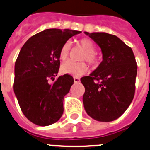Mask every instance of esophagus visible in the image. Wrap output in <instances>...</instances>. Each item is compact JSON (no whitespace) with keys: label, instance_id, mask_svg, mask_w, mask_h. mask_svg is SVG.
<instances>
[{"label":"esophagus","instance_id":"1","mask_svg":"<svg viewBox=\"0 0 150 150\" xmlns=\"http://www.w3.org/2000/svg\"><path fill=\"white\" fill-rule=\"evenodd\" d=\"M74 81H75V83L80 82V79H79V78H77V77H74Z\"/></svg>","mask_w":150,"mask_h":150}]
</instances>
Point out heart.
I'll use <instances>...</instances> for the list:
<instances>
[{
    "label": "heart",
    "instance_id": "1",
    "mask_svg": "<svg viewBox=\"0 0 150 150\" xmlns=\"http://www.w3.org/2000/svg\"><path fill=\"white\" fill-rule=\"evenodd\" d=\"M79 44L86 51L81 58V60L87 61L92 67H97L99 65V59L96 56L97 47L93 41L89 38H82L79 40ZM70 47L71 44L69 41H66L62 44L59 52V57L61 61H66L68 59L69 56ZM60 70L62 74L71 75L73 76H81L88 71V66L85 62H74L71 61H67L62 65Z\"/></svg>",
    "mask_w": 150,
    "mask_h": 150
}]
</instances>
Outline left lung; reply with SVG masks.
<instances>
[{"mask_svg": "<svg viewBox=\"0 0 150 150\" xmlns=\"http://www.w3.org/2000/svg\"><path fill=\"white\" fill-rule=\"evenodd\" d=\"M101 48L103 61L81 79L85 88L83 103L88 115L99 122H112L123 114L134 97L137 65L130 47L106 32H84Z\"/></svg>", "mask_w": 150, "mask_h": 150, "instance_id": "left-lung-1", "label": "left lung"}]
</instances>
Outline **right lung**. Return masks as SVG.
<instances>
[{"mask_svg":"<svg viewBox=\"0 0 150 150\" xmlns=\"http://www.w3.org/2000/svg\"><path fill=\"white\" fill-rule=\"evenodd\" d=\"M79 31L49 28L30 38L15 63L13 90L20 109L30 122L39 126L55 123L63 113V100L74 79L59 76V52L62 44Z\"/></svg>","mask_w":150,"mask_h":150,"instance_id":"obj_1","label":"right lung"}]
</instances>
